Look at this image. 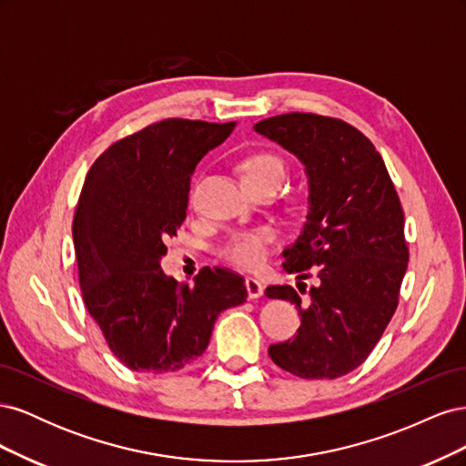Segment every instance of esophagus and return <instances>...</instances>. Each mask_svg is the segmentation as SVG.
<instances>
[{
    "mask_svg": "<svg viewBox=\"0 0 466 466\" xmlns=\"http://www.w3.org/2000/svg\"><path fill=\"white\" fill-rule=\"evenodd\" d=\"M245 286H247V293H248L250 299H258L260 295L264 293V288H262V284H260L257 278H247L245 279Z\"/></svg>",
    "mask_w": 466,
    "mask_h": 466,
    "instance_id": "34e87169",
    "label": "esophagus"
}]
</instances>
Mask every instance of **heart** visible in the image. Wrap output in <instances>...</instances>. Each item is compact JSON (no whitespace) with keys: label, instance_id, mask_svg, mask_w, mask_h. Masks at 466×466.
I'll return each instance as SVG.
<instances>
[{"label":"heart","instance_id":"b5f03b06","mask_svg":"<svg viewBox=\"0 0 466 466\" xmlns=\"http://www.w3.org/2000/svg\"><path fill=\"white\" fill-rule=\"evenodd\" d=\"M241 173L247 185H257V182H281L286 175V163L279 155L272 151H252L245 155L241 161ZM278 231L270 225H257V228L237 229L223 238L218 247V255L245 270H255L266 257L268 250L276 243Z\"/></svg>","mask_w":466,"mask_h":466}]
</instances>
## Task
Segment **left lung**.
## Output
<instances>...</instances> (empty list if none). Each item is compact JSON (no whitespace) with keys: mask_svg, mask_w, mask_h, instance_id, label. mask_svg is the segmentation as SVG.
<instances>
[{"mask_svg":"<svg viewBox=\"0 0 466 466\" xmlns=\"http://www.w3.org/2000/svg\"><path fill=\"white\" fill-rule=\"evenodd\" d=\"M255 130L298 155L309 177V211L284 250V270L299 281L266 288L295 303L293 340L268 348L278 368L301 379L342 377L368 360L399 305L408 266L404 211L375 146L354 126L313 112L260 120Z\"/></svg>","mask_w":466,"mask_h":466,"instance_id":"obj_1","label":"left lung"}]
</instances>
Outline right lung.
<instances>
[{
  "label": "right lung",
  "instance_id": "right-lung-1",
  "mask_svg": "<svg viewBox=\"0 0 466 466\" xmlns=\"http://www.w3.org/2000/svg\"><path fill=\"white\" fill-rule=\"evenodd\" d=\"M235 122L165 118L112 144L89 168L74 216L79 286L126 368L175 373L204 354L225 309L247 301L241 274L202 268L194 284L161 270L187 219L190 177Z\"/></svg>",
  "mask_w": 466,
  "mask_h": 466
}]
</instances>
